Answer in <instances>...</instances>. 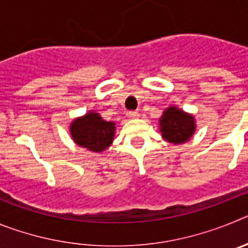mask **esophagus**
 Here are the masks:
<instances>
[{"mask_svg":"<svg viewBox=\"0 0 248 248\" xmlns=\"http://www.w3.org/2000/svg\"><path fill=\"white\" fill-rule=\"evenodd\" d=\"M128 117L130 118V119H137V118L139 117V113H138L137 110H131L128 113Z\"/></svg>","mask_w":248,"mask_h":248,"instance_id":"obj_1","label":"esophagus"}]
</instances>
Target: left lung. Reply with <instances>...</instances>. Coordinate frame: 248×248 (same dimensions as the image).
Wrapping results in <instances>:
<instances>
[{"instance_id": "obj_1", "label": "left lung", "mask_w": 248, "mask_h": 248, "mask_svg": "<svg viewBox=\"0 0 248 248\" xmlns=\"http://www.w3.org/2000/svg\"><path fill=\"white\" fill-rule=\"evenodd\" d=\"M160 131L164 139L170 143H185L194 134V117L171 107L164 111L163 117L160 119Z\"/></svg>"}]
</instances>
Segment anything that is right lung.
I'll return each instance as SVG.
<instances>
[{"label":"right lung","mask_w":248,"mask_h":248,"mask_svg":"<svg viewBox=\"0 0 248 248\" xmlns=\"http://www.w3.org/2000/svg\"><path fill=\"white\" fill-rule=\"evenodd\" d=\"M115 125L113 122H105L97 113H88L76 119L71 125L73 140L79 146L100 153L113 141Z\"/></svg>","instance_id":"add662e5"}]
</instances>
